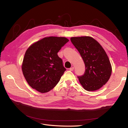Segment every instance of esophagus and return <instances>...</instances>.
<instances>
[{
  "label": "esophagus",
  "mask_w": 128,
  "mask_h": 128,
  "mask_svg": "<svg viewBox=\"0 0 128 128\" xmlns=\"http://www.w3.org/2000/svg\"><path fill=\"white\" fill-rule=\"evenodd\" d=\"M74 67H72V68H70V71H73V70H74Z\"/></svg>",
  "instance_id": "obj_1"
}]
</instances>
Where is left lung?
Instances as JSON below:
<instances>
[{
  "label": "left lung",
  "instance_id": "8db88e82",
  "mask_svg": "<svg viewBox=\"0 0 128 128\" xmlns=\"http://www.w3.org/2000/svg\"><path fill=\"white\" fill-rule=\"evenodd\" d=\"M70 40L85 63V73L78 76L81 85L88 91L100 89L107 82L112 73L110 62L104 49L89 36L72 37Z\"/></svg>",
  "mask_w": 128,
  "mask_h": 128
}]
</instances>
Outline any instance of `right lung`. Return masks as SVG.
Wrapping results in <instances>:
<instances>
[{
  "mask_svg": "<svg viewBox=\"0 0 128 128\" xmlns=\"http://www.w3.org/2000/svg\"><path fill=\"white\" fill-rule=\"evenodd\" d=\"M68 41L66 37H45L27 50L22 70L26 80L32 88L46 93L58 83L66 69L57 53Z\"/></svg>",
  "mask_w": 128,
  "mask_h": 128,
  "instance_id": "add662e5",
  "label": "right lung"
}]
</instances>
